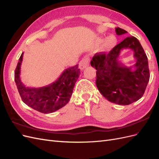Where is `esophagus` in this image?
<instances>
[{"instance_id": "1", "label": "esophagus", "mask_w": 159, "mask_h": 159, "mask_svg": "<svg viewBox=\"0 0 159 159\" xmlns=\"http://www.w3.org/2000/svg\"><path fill=\"white\" fill-rule=\"evenodd\" d=\"M89 64V57H88L87 56L84 57V58L81 60L79 64V68L81 70H83L84 69H85L86 67L88 66Z\"/></svg>"}]
</instances>
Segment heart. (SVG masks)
<instances>
[{
    "mask_svg": "<svg viewBox=\"0 0 159 159\" xmlns=\"http://www.w3.org/2000/svg\"><path fill=\"white\" fill-rule=\"evenodd\" d=\"M104 41H103V40ZM103 46H102V48L103 50H107L110 49L111 48H112L115 44L117 43V38L115 37L114 35L111 34L107 36L105 40H103V38H99L98 39V44H100V43L103 42Z\"/></svg>",
    "mask_w": 159,
    "mask_h": 159,
    "instance_id": "b5f03b06",
    "label": "heart"
}]
</instances>
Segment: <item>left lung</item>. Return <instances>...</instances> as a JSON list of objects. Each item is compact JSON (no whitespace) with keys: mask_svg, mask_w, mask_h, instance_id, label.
<instances>
[{"mask_svg":"<svg viewBox=\"0 0 159 159\" xmlns=\"http://www.w3.org/2000/svg\"><path fill=\"white\" fill-rule=\"evenodd\" d=\"M117 35L127 33L119 27ZM123 49H132L136 63L127 67L118 60ZM96 71V85L104 98L110 102L121 105L131 104L141 99L150 78L147 55L140 42L129 36L115 46L107 54H96L91 61ZM134 70H132V68Z\"/></svg>","mask_w":159,"mask_h":159,"instance_id":"left-lung-1","label":"left lung"}]
</instances>
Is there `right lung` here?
<instances>
[{"mask_svg": "<svg viewBox=\"0 0 159 159\" xmlns=\"http://www.w3.org/2000/svg\"><path fill=\"white\" fill-rule=\"evenodd\" d=\"M23 54L22 52L14 72V80L23 102L43 113H53L65 106L70 101L80 75L78 65L66 69L57 80L48 85L29 88L24 85L20 77Z\"/></svg>", "mask_w": 159, "mask_h": 159, "instance_id": "obj_1", "label": "right lung"}]
</instances>
